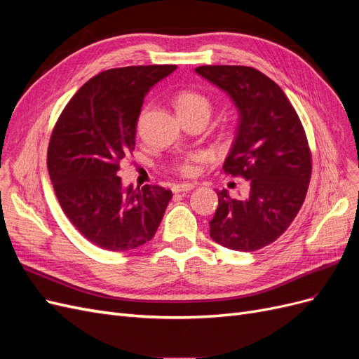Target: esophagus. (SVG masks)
I'll list each match as a JSON object with an SVG mask.
<instances>
[{"label":"esophagus","mask_w":359,"mask_h":359,"mask_svg":"<svg viewBox=\"0 0 359 359\" xmlns=\"http://www.w3.org/2000/svg\"><path fill=\"white\" fill-rule=\"evenodd\" d=\"M194 189V184L191 182H181V184H175V186L172 187L173 193H184V191H190Z\"/></svg>","instance_id":"34e87169"}]
</instances>
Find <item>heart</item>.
<instances>
[{
    "label": "heart",
    "mask_w": 359,
    "mask_h": 359,
    "mask_svg": "<svg viewBox=\"0 0 359 359\" xmlns=\"http://www.w3.org/2000/svg\"><path fill=\"white\" fill-rule=\"evenodd\" d=\"M175 106L181 118L191 115H206L211 114V100L203 93L196 90H181L175 95ZM205 158L203 153H193L187 157L177 161L173 168L184 177H191L198 172V163Z\"/></svg>",
    "instance_id": "obj_1"
}]
</instances>
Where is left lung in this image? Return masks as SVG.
<instances>
[{
	"label": "left lung",
	"mask_w": 359,
	"mask_h": 359,
	"mask_svg": "<svg viewBox=\"0 0 359 359\" xmlns=\"http://www.w3.org/2000/svg\"><path fill=\"white\" fill-rule=\"evenodd\" d=\"M196 73L229 94L240 111L223 170L250 186L245 199L217 191L219 206L210 235L223 247L255 252L286 232L306 199L311 178L306 130L286 94L262 72L247 66H202Z\"/></svg>",
	"instance_id": "left-lung-1"
}]
</instances>
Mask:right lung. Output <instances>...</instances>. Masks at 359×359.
I'll return each instance as SVG.
<instances>
[{
    "mask_svg": "<svg viewBox=\"0 0 359 359\" xmlns=\"http://www.w3.org/2000/svg\"><path fill=\"white\" fill-rule=\"evenodd\" d=\"M177 66L104 70L83 83L53 126L48 170L64 214L82 236L127 252L154 236L172 199L160 186L123 190L119 163L135 151L145 94Z\"/></svg>",
    "mask_w": 359,
    "mask_h": 359,
    "instance_id": "add662e5",
    "label": "right lung"
}]
</instances>
